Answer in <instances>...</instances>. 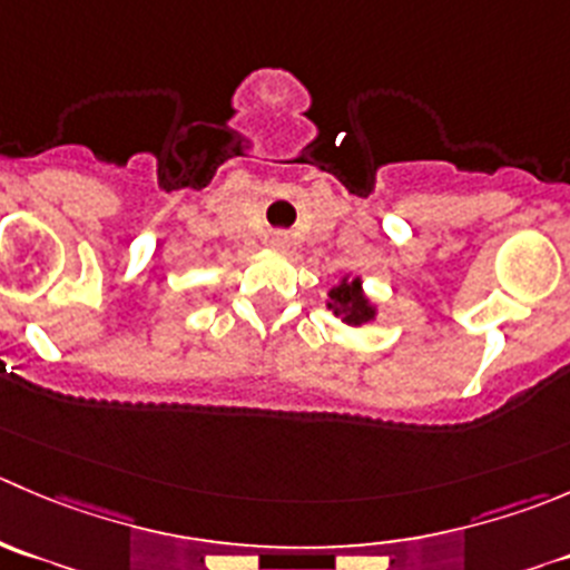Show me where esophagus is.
Returning a JSON list of instances; mask_svg holds the SVG:
<instances>
[{"label": "esophagus", "instance_id": "obj_1", "mask_svg": "<svg viewBox=\"0 0 570 570\" xmlns=\"http://www.w3.org/2000/svg\"><path fill=\"white\" fill-rule=\"evenodd\" d=\"M289 245L292 239L286 230H273V234H269V247H275V250H289Z\"/></svg>", "mask_w": 570, "mask_h": 570}]
</instances>
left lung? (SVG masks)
<instances>
[{
  "label": "left lung",
  "mask_w": 570,
  "mask_h": 570,
  "mask_svg": "<svg viewBox=\"0 0 570 570\" xmlns=\"http://www.w3.org/2000/svg\"><path fill=\"white\" fill-rule=\"evenodd\" d=\"M328 312L334 317H340L345 325H353V328H362V325H370L375 317H379V306L373 303V297H367L364 292L362 275L345 273L340 278V284L328 289Z\"/></svg>",
  "instance_id": "left-lung-1"
}]
</instances>
